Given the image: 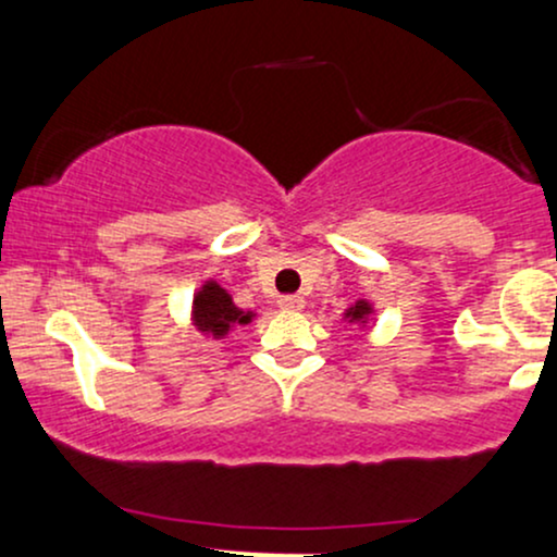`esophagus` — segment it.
I'll return each mask as SVG.
<instances>
[{
  "instance_id": "1",
  "label": "esophagus",
  "mask_w": 557,
  "mask_h": 557,
  "mask_svg": "<svg viewBox=\"0 0 557 557\" xmlns=\"http://www.w3.org/2000/svg\"><path fill=\"white\" fill-rule=\"evenodd\" d=\"M280 306H283L285 311H300L306 306L304 296H283L280 298Z\"/></svg>"
}]
</instances>
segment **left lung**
I'll list each match as a JSON object with an SVG mask.
<instances>
[{
	"label": "left lung",
	"instance_id": "left-lung-1",
	"mask_svg": "<svg viewBox=\"0 0 557 557\" xmlns=\"http://www.w3.org/2000/svg\"><path fill=\"white\" fill-rule=\"evenodd\" d=\"M348 314H350V317H354V319H363V317H367V314H369V306H367V304H363V300H359V304H356V309H350V311H348Z\"/></svg>",
	"mask_w": 557,
	"mask_h": 557
}]
</instances>
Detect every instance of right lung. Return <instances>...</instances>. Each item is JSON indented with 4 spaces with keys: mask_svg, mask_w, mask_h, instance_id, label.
Returning <instances> with one entry per match:
<instances>
[{
    "mask_svg": "<svg viewBox=\"0 0 557 557\" xmlns=\"http://www.w3.org/2000/svg\"><path fill=\"white\" fill-rule=\"evenodd\" d=\"M194 319L201 332H212L214 337H222L230 330V324H246L251 314H243L220 285L207 283L194 300Z\"/></svg>",
    "mask_w": 557,
    "mask_h": 557,
    "instance_id": "obj_1",
    "label": "right lung"
}]
</instances>
